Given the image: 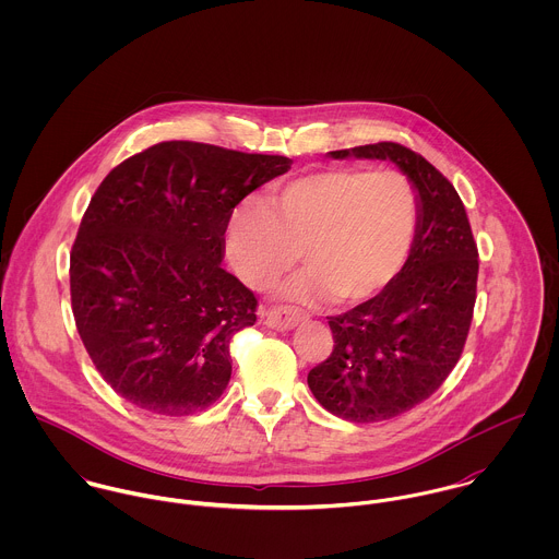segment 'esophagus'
I'll return each mask as SVG.
<instances>
[{
    "label": "esophagus",
    "mask_w": 559,
    "mask_h": 559,
    "mask_svg": "<svg viewBox=\"0 0 559 559\" xmlns=\"http://www.w3.org/2000/svg\"><path fill=\"white\" fill-rule=\"evenodd\" d=\"M301 319L304 317L290 308H271V310L262 312L264 324L271 329H277V331H290L293 326H297L301 322Z\"/></svg>",
    "instance_id": "obj_1"
}]
</instances>
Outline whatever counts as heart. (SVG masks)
<instances>
[{
	"mask_svg": "<svg viewBox=\"0 0 559 559\" xmlns=\"http://www.w3.org/2000/svg\"><path fill=\"white\" fill-rule=\"evenodd\" d=\"M415 226L417 195L404 174L333 167L273 189L264 204H239L228 224V255L247 286L264 288L299 251L306 273L282 288L284 297L353 304L399 273Z\"/></svg>",
	"mask_w": 559,
	"mask_h": 559,
	"instance_id": "b5f03b06",
	"label": "heart"
}]
</instances>
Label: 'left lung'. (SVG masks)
Masks as SVG:
<instances>
[{
  "label": "left lung",
  "instance_id": "left-lung-1",
  "mask_svg": "<svg viewBox=\"0 0 559 559\" xmlns=\"http://www.w3.org/2000/svg\"><path fill=\"white\" fill-rule=\"evenodd\" d=\"M329 155L394 160L417 195L404 266L377 297L329 317L333 350L308 374L329 413L372 424L430 399L459 364L474 319L478 247L454 185L421 155L396 142Z\"/></svg>",
  "mask_w": 559,
  "mask_h": 559
}]
</instances>
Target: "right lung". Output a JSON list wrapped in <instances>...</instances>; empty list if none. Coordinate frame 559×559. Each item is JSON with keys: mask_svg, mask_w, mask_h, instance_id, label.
Returning a JSON list of instances; mask_svg holds the SVG:
<instances>
[{"mask_svg": "<svg viewBox=\"0 0 559 559\" xmlns=\"http://www.w3.org/2000/svg\"><path fill=\"white\" fill-rule=\"evenodd\" d=\"M280 155L160 142L114 167L81 219L71 301L107 385L138 408H209L233 374V335L255 297L222 266L235 206L290 169Z\"/></svg>", "mask_w": 559, "mask_h": 559, "instance_id": "right-lung-1", "label": "right lung"}]
</instances>
